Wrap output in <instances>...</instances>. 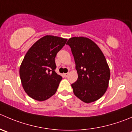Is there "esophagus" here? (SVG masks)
I'll return each instance as SVG.
<instances>
[{
    "mask_svg": "<svg viewBox=\"0 0 132 132\" xmlns=\"http://www.w3.org/2000/svg\"><path fill=\"white\" fill-rule=\"evenodd\" d=\"M68 73H64V76L65 77H68Z\"/></svg>",
    "mask_w": 132,
    "mask_h": 132,
    "instance_id": "obj_1",
    "label": "esophagus"
}]
</instances>
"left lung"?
<instances>
[{
    "label": "left lung",
    "instance_id": "obj_1",
    "mask_svg": "<svg viewBox=\"0 0 132 132\" xmlns=\"http://www.w3.org/2000/svg\"><path fill=\"white\" fill-rule=\"evenodd\" d=\"M66 44L71 48L78 79L71 84L77 97L86 103L97 101L106 92L110 70L100 48L84 37H71Z\"/></svg>",
    "mask_w": 132,
    "mask_h": 132
}]
</instances>
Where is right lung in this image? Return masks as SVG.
<instances>
[{"label": "right lung", "instance_id": "1", "mask_svg": "<svg viewBox=\"0 0 132 132\" xmlns=\"http://www.w3.org/2000/svg\"><path fill=\"white\" fill-rule=\"evenodd\" d=\"M67 39L53 35L40 38L28 50L19 74L26 93L35 100H47L57 92L62 77L55 71V58Z\"/></svg>", "mask_w": 132, "mask_h": 132}]
</instances>
